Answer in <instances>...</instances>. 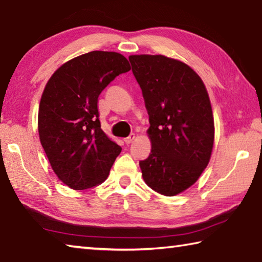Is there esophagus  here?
<instances>
[{
	"mask_svg": "<svg viewBox=\"0 0 262 262\" xmlns=\"http://www.w3.org/2000/svg\"><path fill=\"white\" fill-rule=\"evenodd\" d=\"M135 138H136V135L135 134H131L130 136L126 137V138H124V143H125L126 145H130L132 141L135 140Z\"/></svg>",
	"mask_w": 262,
	"mask_h": 262,
	"instance_id": "esophagus-1",
	"label": "esophagus"
}]
</instances>
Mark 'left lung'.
Here are the masks:
<instances>
[{
  "instance_id": "8db88e82",
  "label": "left lung",
  "mask_w": 262,
  "mask_h": 262,
  "mask_svg": "<svg viewBox=\"0 0 262 262\" xmlns=\"http://www.w3.org/2000/svg\"><path fill=\"white\" fill-rule=\"evenodd\" d=\"M132 72L149 115V157L139 161L150 189L172 196L193 185L209 162L214 118L201 78L163 55H132Z\"/></svg>"
}]
</instances>
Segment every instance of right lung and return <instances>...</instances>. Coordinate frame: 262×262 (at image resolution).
<instances>
[{"label":"right lung","instance_id":"obj_1","mask_svg":"<svg viewBox=\"0 0 262 262\" xmlns=\"http://www.w3.org/2000/svg\"><path fill=\"white\" fill-rule=\"evenodd\" d=\"M130 69L123 55L95 50L63 64L45 87L40 141L54 172L73 190L102 184L121 153V146L101 130L98 98Z\"/></svg>","mask_w":262,"mask_h":262}]
</instances>
